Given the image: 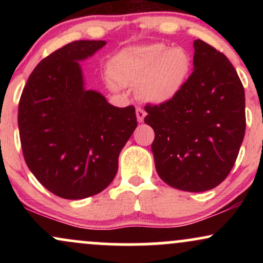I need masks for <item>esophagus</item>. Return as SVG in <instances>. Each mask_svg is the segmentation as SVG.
Masks as SVG:
<instances>
[{
	"label": "esophagus",
	"mask_w": 263,
	"mask_h": 263,
	"mask_svg": "<svg viewBox=\"0 0 263 263\" xmlns=\"http://www.w3.org/2000/svg\"><path fill=\"white\" fill-rule=\"evenodd\" d=\"M136 116H137V121L138 122H143L144 117H146V111L143 108L137 107L136 108Z\"/></svg>",
	"instance_id": "esophagus-1"
}]
</instances>
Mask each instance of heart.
Returning <instances> with one entry per match:
<instances>
[{"label":"heart","mask_w":263,"mask_h":263,"mask_svg":"<svg viewBox=\"0 0 263 263\" xmlns=\"http://www.w3.org/2000/svg\"><path fill=\"white\" fill-rule=\"evenodd\" d=\"M192 59L183 48L161 43L136 45L117 54L108 64L111 89L137 87L138 98L151 105L173 100L188 80Z\"/></svg>","instance_id":"1"}]
</instances>
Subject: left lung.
<instances>
[{"instance_id":"8db88e82","label":"left lung","mask_w":263,"mask_h":263,"mask_svg":"<svg viewBox=\"0 0 263 263\" xmlns=\"http://www.w3.org/2000/svg\"><path fill=\"white\" fill-rule=\"evenodd\" d=\"M193 73L173 100L147 105L156 171L184 192L218 186L234 167L246 128L242 83L222 53L194 41Z\"/></svg>"}]
</instances>
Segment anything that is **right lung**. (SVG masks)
Instances as JSON below:
<instances>
[{"mask_svg": "<svg viewBox=\"0 0 263 263\" xmlns=\"http://www.w3.org/2000/svg\"><path fill=\"white\" fill-rule=\"evenodd\" d=\"M105 41H77L48 55L29 75L18 106L23 156L53 194L84 199L114 180L119 155L137 127L135 107H116L85 89L79 62Z\"/></svg>", "mask_w": 263, "mask_h": 263, "instance_id": "add662e5", "label": "right lung"}]
</instances>
